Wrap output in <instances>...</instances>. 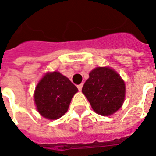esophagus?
Here are the masks:
<instances>
[{"mask_svg":"<svg viewBox=\"0 0 156 156\" xmlns=\"http://www.w3.org/2000/svg\"><path fill=\"white\" fill-rule=\"evenodd\" d=\"M82 88H83V84H79V85H78V90H79V91H81V89H82Z\"/></svg>","mask_w":156,"mask_h":156,"instance_id":"esophagus-1","label":"esophagus"}]
</instances>
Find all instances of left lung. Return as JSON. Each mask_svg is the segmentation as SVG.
I'll list each match as a JSON object with an SVG mask.
<instances>
[{
  "label": "left lung",
  "instance_id": "left-lung-1",
  "mask_svg": "<svg viewBox=\"0 0 156 156\" xmlns=\"http://www.w3.org/2000/svg\"><path fill=\"white\" fill-rule=\"evenodd\" d=\"M82 92L97 114L110 115L123 105L125 85L120 76L108 68H97L90 72Z\"/></svg>",
  "mask_w": 156,
  "mask_h": 156
}]
</instances>
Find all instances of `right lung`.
Listing matches in <instances>:
<instances>
[{"label": "right lung", "instance_id": "1", "mask_svg": "<svg viewBox=\"0 0 156 156\" xmlns=\"http://www.w3.org/2000/svg\"><path fill=\"white\" fill-rule=\"evenodd\" d=\"M78 88L58 72L48 73L36 88V105L43 117L57 119L68 111L73 96Z\"/></svg>", "mask_w": 156, "mask_h": 156}]
</instances>
